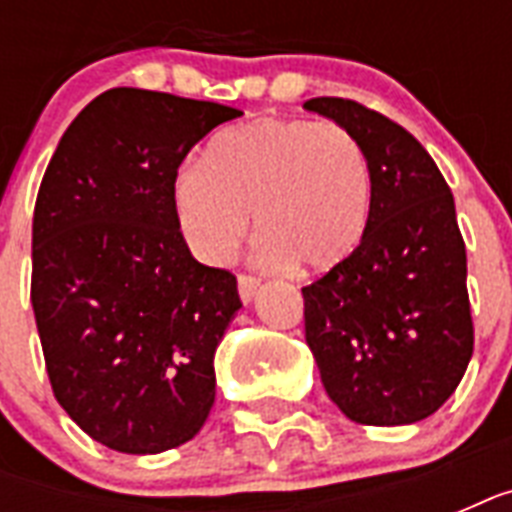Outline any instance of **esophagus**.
Here are the masks:
<instances>
[{"instance_id": "esophagus-1", "label": "esophagus", "mask_w": 512, "mask_h": 512, "mask_svg": "<svg viewBox=\"0 0 512 512\" xmlns=\"http://www.w3.org/2000/svg\"><path fill=\"white\" fill-rule=\"evenodd\" d=\"M257 289H260V279H255V276H247V273H241L239 276L241 303H252L257 295Z\"/></svg>"}]
</instances>
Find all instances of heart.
<instances>
[{
  "mask_svg": "<svg viewBox=\"0 0 512 512\" xmlns=\"http://www.w3.org/2000/svg\"><path fill=\"white\" fill-rule=\"evenodd\" d=\"M188 247L220 263L239 247L255 212L260 257L300 271H335L366 241L374 175L361 140L342 124L255 119L220 132L204 162L172 185Z\"/></svg>",
  "mask_w": 512,
  "mask_h": 512,
  "instance_id": "heart-1",
  "label": "heart"
}]
</instances>
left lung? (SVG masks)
Wrapping results in <instances>:
<instances>
[{
	"mask_svg": "<svg viewBox=\"0 0 512 512\" xmlns=\"http://www.w3.org/2000/svg\"><path fill=\"white\" fill-rule=\"evenodd\" d=\"M305 108L348 127L374 175L361 249L303 287L305 342L348 420L412 425L438 412L473 356L454 196L428 151L388 116L345 98H313Z\"/></svg>",
	"mask_w": 512,
	"mask_h": 512,
	"instance_id": "left-lung-1",
	"label": "left lung"
}]
</instances>
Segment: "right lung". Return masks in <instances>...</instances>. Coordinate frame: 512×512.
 <instances>
[{
	"mask_svg": "<svg viewBox=\"0 0 512 512\" xmlns=\"http://www.w3.org/2000/svg\"><path fill=\"white\" fill-rule=\"evenodd\" d=\"M239 116L114 87L63 132L39 185L31 305L52 393L114 452L175 449L215 404V350L239 289L193 260L172 185L188 151Z\"/></svg>",
	"mask_w": 512,
	"mask_h": 512,
	"instance_id": "right-lung-1",
	"label": "right lung"
}]
</instances>
